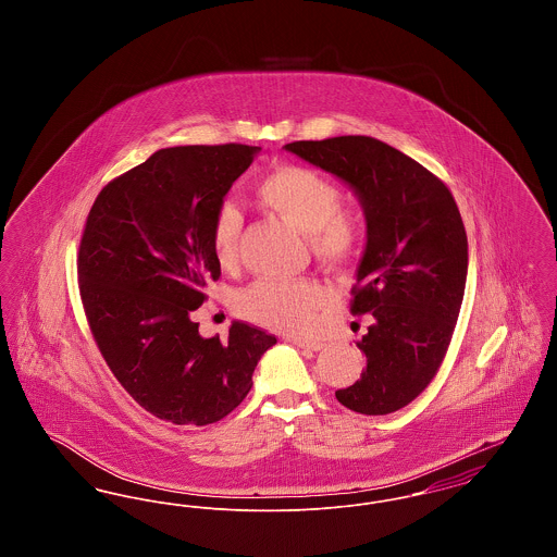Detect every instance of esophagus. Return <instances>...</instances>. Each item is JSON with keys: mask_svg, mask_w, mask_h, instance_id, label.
Returning a JSON list of instances; mask_svg holds the SVG:
<instances>
[{"mask_svg": "<svg viewBox=\"0 0 557 557\" xmlns=\"http://www.w3.org/2000/svg\"><path fill=\"white\" fill-rule=\"evenodd\" d=\"M288 343H292L294 346H298V348H305V350H313V352L321 350V345L315 343V341H305V338H288Z\"/></svg>", "mask_w": 557, "mask_h": 557, "instance_id": "34e87169", "label": "esophagus"}]
</instances>
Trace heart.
<instances>
[{"mask_svg":"<svg viewBox=\"0 0 557 557\" xmlns=\"http://www.w3.org/2000/svg\"><path fill=\"white\" fill-rule=\"evenodd\" d=\"M257 198L286 223L307 234L319 261L343 265L363 239V221L341 209V189L325 175L302 164H277L259 180ZM242 212L223 202L212 216L211 246L216 263L230 267L238 257ZM330 290L315 280H259L239 294L238 311L246 319L277 332L305 334L315 325Z\"/></svg>","mask_w":557,"mask_h":557,"instance_id":"b5f03b06","label":"heart"}]
</instances>
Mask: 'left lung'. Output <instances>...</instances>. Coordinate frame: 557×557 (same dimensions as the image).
Wrapping results in <instances>:
<instances>
[{"label": "left lung", "instance_id": "obj_1", "mask_svg": "<svg viewBox=\"0 0 557 557\" xmlns=\"http://www.w3.org/2000/svg\"><path fill=\"white\" fill-rule=\"evenodd\" d=\"M284 148L338 177L363 209L350 311L370 313L357 343L368 366L336 398L357 413H393L424 393L449 348L468 277L459 209L438 177L380 139L343 135Z\"/></svg>", "mask_w": 557, "mask_h": 557}]
</instances>
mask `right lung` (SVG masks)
<instances>
[{
	"label": "right lung",
	"mask_w": 557,
	"mask_h": 557,
	"mask_svg": "<svg viewBox=\"0 0 557 557\" xmlns=\"http://www.w3.org/2000/svg\"><path fill=\"white\" fill-rule=\"evenodd\" d=\"M259 146L162 148L96 198L81 238V298L108 368L146 411L177 425L232 413L277 343L234 321L202 338L191 311L221 275L212 216Z\"/></svg>",
	"instance_id": "add662e5"
}]
</instances>
